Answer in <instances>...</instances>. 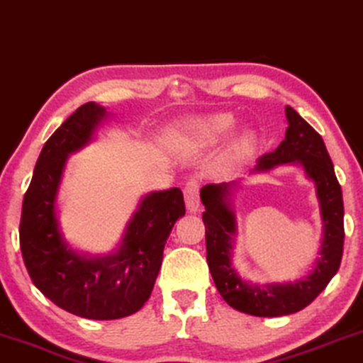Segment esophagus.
<instances>
[{
  "mask_svg": "<svg viewBox=\"0 0 363 363\" xmlns=\"http://www.w3.org/2000/svg\"><path fill=\"white\" fill-rule=\"evenodd\" d=\"M183 195H185V203L190 213H196L200 208V182L188 180L185 188H183Z\"/></svg>",
  "mask_w": 363,
  "mask_h": 363,
  "instance_id": "obj_1",
  "label": "esophagus"
}]
</instances>
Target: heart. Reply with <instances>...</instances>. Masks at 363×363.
<instances>
[{
  "label": "heart",
  "instance_id": "obj_1",
  "mask_svg": "<svg viewBox=\"0 0 363 363\" xmlns=\"http://www.w3.org/2000/svg\"><path fill=\"white\" fill-rule=\"evenodd\" d=\"M231 127V116H228V113H215V116L191 121L186 127L182 128L180 137L188 145L200 147L206 145V143H213L216 138L230 132ZM252 147H255V137L251 133H246L233 145V155L236 158H245L252 152Z\"/></svg>",
  "mask_w": 363,
  "mask_h": 363
}]
</instances>
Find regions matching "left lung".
Listing matches in <instances>:
<instances>
[{"label":"left lung","instance_id":"obj_1","mask_svg":"<svg viewBox=\"0 0 363 363\" xmlns=\"http://www.w3.org/2000/svg\"><path fill=\"white\" fill-rule=\"evenodd\" d=\"M286 138L274 152L257 160L255 172H267L282 163H299L315 185L322 225L320 252L312 271L287 284L257 286L242 281L231 264L236 235V215L231 205L233 183H210L201 188L205 205L203 223L206 233V261L216 289L233 309L256 317H279L299 312L325 289L339 271L344 252V201L334 165L322 137L297 113L286 107Z\"/></svg>","mask_w":363,"mask_h":363}]
</instances>
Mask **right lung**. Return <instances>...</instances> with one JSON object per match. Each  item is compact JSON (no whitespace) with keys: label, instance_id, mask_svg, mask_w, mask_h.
Here are the masks:
<instances>
[{"label":"right lung","instance_id":"right-lung-1","mask_svg":"<svg viewBox=\"0 0 363 363\" xmlns=\"http://www.w3.org/2000/svg\"><path fill=\"white\" fill-rule=\"evenodd\" d=\"M106 108L87 102L44 143L23 200L19 246L33 284L61 309L96 320L135 314L152 294L163 247L185 215L180 188L148 193L116 252L82 256L59 230L56 196L67 157L92 140Z\"/></svg>","mask_w":363,"mask_h":363}]
</instances>
